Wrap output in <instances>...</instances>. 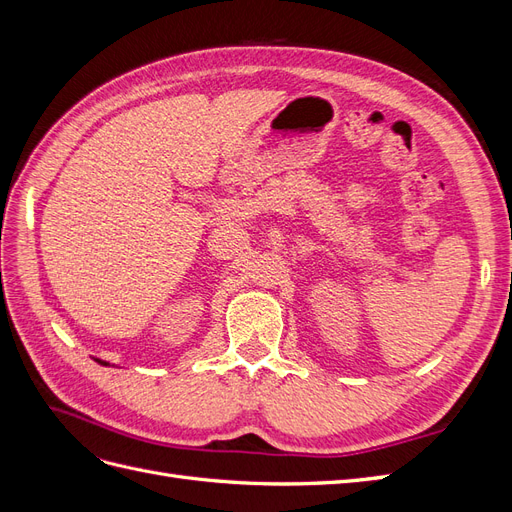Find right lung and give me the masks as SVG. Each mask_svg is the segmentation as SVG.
<instances>
[{"label": "right lung", "instance_id": "add662e5", "mask_svg": "<svg viewBox=\"0 0 512 512\" xmlns=\"http://www.w3.org/2000/svg\"><path fill=\"white\" fill-rule=\"evenodd\" d=\"M100 365H111V363H106V361H100V359H96Z\"/></svg>", "mask_w": 512, "mask_h": 512}]
</instances>
